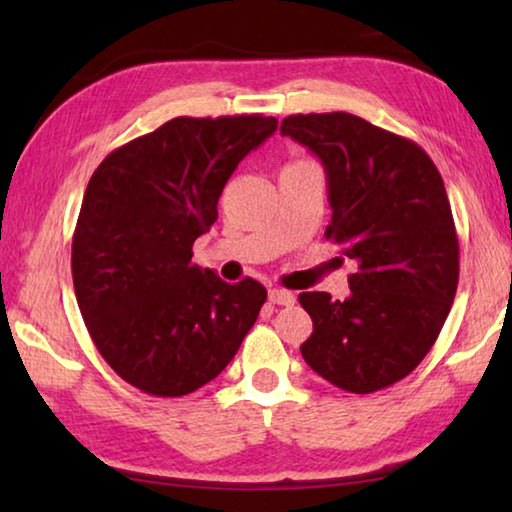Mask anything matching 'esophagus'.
I'll use <instances>...</instances> for the list:
<instances>
[{
	"instance_id": "1",
	"label": "esophagus",
	"mask_w": 512,
	"mask_h": 512,
	"mask_svg": "<svg viewBox=\"0 0 512 512\" xmlns=\"http://www.w3.org/2000/svg\"><path fill=\"white\" fill-rule=\"evenodd\" d=\"M268 300H271L273 305L291 307L293 302H296V296H293L291 291H284V289H271V291H268Z\"/></svg>"
}]
</instances>
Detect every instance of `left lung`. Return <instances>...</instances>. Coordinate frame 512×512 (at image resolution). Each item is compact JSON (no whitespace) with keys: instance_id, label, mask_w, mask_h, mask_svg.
Instances as JSON below:
<instances>
[{"instance_id":"1","label":"left lung","mask_w":512,"mask_h":512,"mask_svg":"<svg viewBox=\"0 0 512 512\" xmlns=\"http://www.w3.org/2000/svg\"><path fill=\"white\" fill-rule=\"evenodd\" d=\"M327 173L325 237L357 264L350 298L305 291L314 320L300 345L309 368L343 391L393 386L427 357L458 287L456 225L436 164L418 144L350 112L282 121Z\"/></svg>"}]
</instances>
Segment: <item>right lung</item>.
Masks as SVG:
<instances>
[{"instance_id":"add662e5","label":"right lung","mask_w":512,"mask_h":512,"mask_svg":"<svg viewBox=\"0 0 512 512\" xmlns=\"http://www.w3.org/2000/svg\"><path fill=\"white\" fill-rule=\"evenodd\" d=\"M275 117H176L92 173L72 237L81 316L108 366L155 397L212 381L255 325L266 289L192 262L225 183Z\"/></svg>"}]
</instances>
